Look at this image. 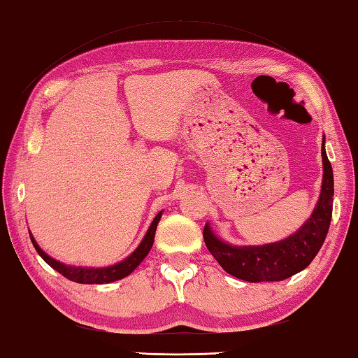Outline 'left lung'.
Returning a JSON list of instances; mask_svg holds the SVG:
<instances>
[{
  "label": "left lung",
  "mask_w": 358,
  "mask_h": 358,
  "mask_svg": "<svg viewBox=\"0 0 358 358\" xmlns=\"http://www.w3.org/2000/svg\"><path fill=\"white\" fill-rule=\"evenodd\" d=\"M322 160L324 180L317 206L306 224L292 236L273 244L234 248L215 238L209 225L204 227L203 238L206 248L228 274L248 282H274L300 273L314 260L327 238L333 213V169L324 144Z\"/></svg>",
  "instance_id": "left-lung-1"
}]
</instances>
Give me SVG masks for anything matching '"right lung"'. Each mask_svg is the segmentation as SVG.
<instances>
[{"instance_id": "obj_1", "label": "right lung", "mask_w": 358, "mask_h": 358, "mask_svg": "<svg viewBox=\"0 0 358 358\" xmlns=\"http://www.w3.org/2000/svg\"><path fill=\"white\" fill-rule=\"evenodd\" d=\"M162 217V213H158L155 215L154 222H152V225L149 227L148 233H145V236L141 244L138 245V249L133 252V254L125 259L124 262L117 263V265L113 266H108V268H84V266H68V265H63V263L57 262L52 259L45 254V252L39 248L34 241V238L31 236L30 233V238H31V243L34 245V249L38 250V254L43 257V260L47 263V265H50L52 268L55 269L69 280H74V282H79V284H109V282H114V280H119L122 278L128 276V274L134 271V268H136L141 262L145 259V255L149 254V250L152 249V244H154V238H155V230H157V225L158 222H160Z\"/></svg>"}]
</instances>
